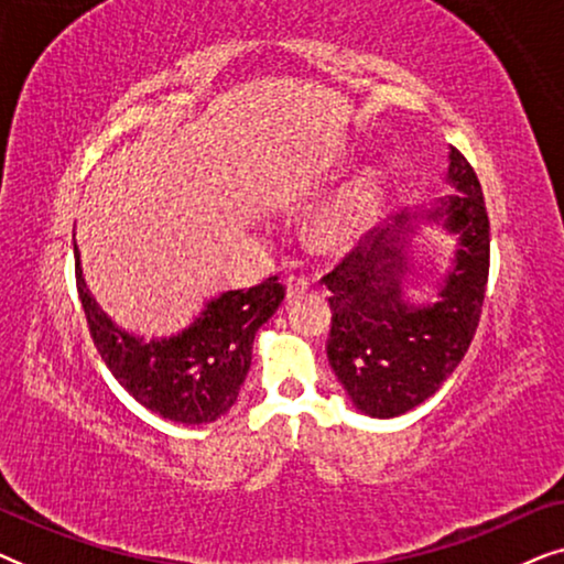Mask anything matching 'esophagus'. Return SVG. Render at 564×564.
<instances>
[{
  "mask_svg": "<svg viewBox=\"0 0 564 564\" xmlns=\"http://www.w3.org/2000/svg\"><path fill=\"white\" fill-rule=\"evenodd\" d=\"M307 290H311V284H307L305 276H288V280H284V292H288V300L305 295Z\"/></svg>",
  "mask_w": 564,
  "mask_h": 564,
  "instance_id": "1",
  "label": "esophagus"
}]
</instances>
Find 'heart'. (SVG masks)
<instances>
[{
    "label": "heart",
    "instance_id": "heart-1",
    "mask_svg": "<svg viewBox=\"0 0 564 564\" xmlns=\"http://www.w3.org/2000/svg\"><path fill=\"white\" fill-rule=\"evenodd\" d=\"M377 172L375 169H361L321 207L313 220L315 241L326 249L354 243L372 226L377 215Z\"/></svg>",
    "mask_w": 564,
    "mask_h": 564
}]
</instances>
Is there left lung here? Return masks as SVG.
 Returning a JSON list of instances; mask_svg holds the SVG:
<instances>
[{
	"label": "left lung",
	"instance_id": "1",
	"mask_svg": "<svg viewBox=\"0 0 564 564\" xmlns=\"http://www.w3.org/2000/svg\"><path fill=\"white\" fill-rule=\"evenodd\" d=\"M444 184L457 192L395 215L361 257L326 276L334 313L328 365L369 419H395L434 395L467 354L480 321L490 223L480 182L457 149H449ZM429 227L458 243L426 291L410 280L417 263L412 241ZM413 286L427 297L415 301Z\"/></svg>",
	"mask_w": 564,
	"mask_h": 564
}]
</instances>
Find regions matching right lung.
<instances>
[{
	"mask_svg": "<svg viewBox=\"0 0 564 564\" xmlns=\"http://www.w3.org/2000/svg\"><path fill=\"white\" fill-rule=\"evenodd\" d=\"M76 288L99 357L138 403L174 423H213L230 411L249 375L253 338L284 300L276 276L251 290L205 300L182 330L145 338L102 311L84 282L74 243Z\"/></svg>",
	"mask_w": 564,
	"mask_h": 564,
	"instance_id": "add662e5",
	"label": "right lung"
}]
</instances>
